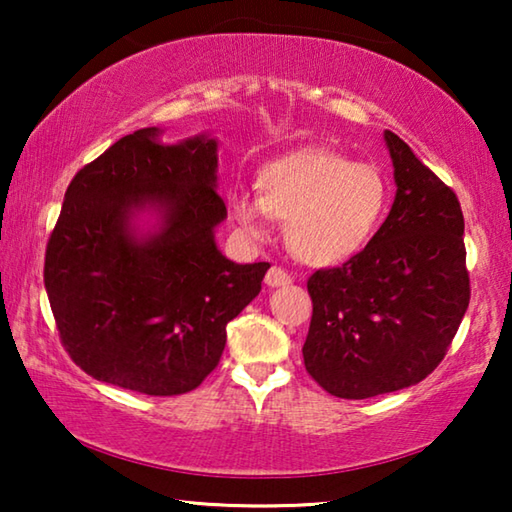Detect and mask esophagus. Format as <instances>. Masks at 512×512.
<instances>
[{
	"label": "esophagus",
	"instance_id": "esophagus-1",
	"mask_svg": "<svg viewBox=\"0 0 512 512\" xmlns=\"http://www.w3.org/2000/svg\"><path fill=\"white\" fill-rule=\"evenodd\" d=\"M264 282L268 284V287H287V284H291V275L284 271V268L273 266V268H268Z\"/></svg>",
	"mask_w": 512,
	"mask_h": 512
}]
</instances>
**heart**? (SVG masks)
Wrapping results in <instances>:
<instances>
[{
    "instance_id": "b5f03b06",
    "label": "heart",
    "mask_w": 512,
    "mask_h": 512,
    "mask_svg": "<svg viewBox=\"0 0 512 512\" xmlns=\"http://www.w3.org/2000/svg\"><path fill=\"white\" fill-rule=\"evenodd\" d=\"M255 194L235 198L241 228L262 237L268 219H284L291 253L311 266H334L361 253L384 221L388 185L372 164L309 146L268 162Z\"/></svg>"
}]
</instances>
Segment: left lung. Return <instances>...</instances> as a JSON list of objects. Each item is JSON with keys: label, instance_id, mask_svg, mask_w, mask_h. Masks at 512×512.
Returning <instances> with one entry per match:
<instances>
[{"label": "left lung", "instance_id": "obj_1", "mask_svg": "<svg viewBox=\"0 0 512 512\" xmlns=\"http://www.w3.org/2000/svg\"><path fill=\"white\" fill-rule=\"evenodd\" d=\"M395 201L368 246L320 268L305 368L343 400L402 391L443 361L470 305L463 212L456 194L411 146L386 131Z\"/></svg>", "mask_w": 512, "mask_h": 512}]
</instances>
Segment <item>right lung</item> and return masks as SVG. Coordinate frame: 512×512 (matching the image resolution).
I'll return each mask as SVG.
<instances>
[{
  "label": "right lung",
  "instance_id": "1",
  "mask_svg": "<svg viewBox=\"0 0 512 512\" xmlns=\"http://www.w3.org/2000/svg\"><path fill=\"white\" fill-rule=\"evenodd\" d=\"M160 135L140 128L76 173L47 244L45 289L76 366L164 397L194 391L216 368L225 325L262 291L271 264H235L216 246L228 216L216 192L219 142Z\"/></svg>",
  "mask_w": 512,
  "mask_h": 512
}]
</instances>
